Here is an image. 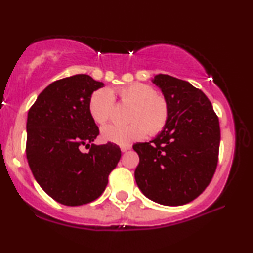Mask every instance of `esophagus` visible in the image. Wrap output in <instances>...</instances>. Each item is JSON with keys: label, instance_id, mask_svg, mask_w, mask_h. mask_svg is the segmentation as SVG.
Segmentation results:
<instances>
[{"label": "esophagus", "instance_id": "1", "mask_svg": "<svg viewBox=\"0 0 253 253\" xmlns=\"http://www.w3.org/2000/svg\"><path fill=\"white\" fill-rule=\"evenodd\" d=\"M121 149H122V152H127V151H129V149H130V146H129V145H128V146H122Z\"/></svg>", "mask_w": 253, "mask_h": 253}]
</instances>
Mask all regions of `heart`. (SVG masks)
<instances>
[{
	"label": "heart",
	"instance_id": "obj_1",
	"mask_svg": "<svg viewBox=\"0 0 253 253\" xmlns=\"http://www.w3.org/2000/svg\"><path fill=\"white\" fill-rule=\"evenodd\" d=\"M124 104L132 106L127 126L108 125L101 129V138L107 143L127 146L147 135H157L164 129L169 118V105L165 97L157 95L152 85L135 83L116 89ZM115 106L113 92L99 89L92 93L89 100V113L97 124L109 121Z\"/></svg>",
	"mask_w": 253,
	"mask_h": 253
}]
</instances>
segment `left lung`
<instances>
[{
    "label": "left lung",
    "mask_w": 253,
    "mask_h": 253,
    "mask_svg": "<svg viewBox=\"0 0 253 253\" xmlns=\"http://www.w3.org/2000/svg\"><path fill=\"white\" fill-rule=\"evenodd\" d=\"M153 83L169 101V118L153 140L132 146L139 156L135 179L149 200L176 207L202 194L215 173L219 118L209 98L187 81L160 74Z\"/></svg>",
    "instance_id": "8db88e82"
}]
</instances>
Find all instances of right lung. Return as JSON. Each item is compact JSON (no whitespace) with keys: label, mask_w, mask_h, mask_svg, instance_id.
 <instances>
[{"label":"right lung","mask_w":253,"mask_h":253,"mask_svg":"<svg viewBox=\"0 0 253 253\" xmlns=\"http://www.w3.org/2000/svg\"><path fill=\"white\" fill-rule=\"evenodd\" d=\"M104 84L75 75L49 84L32 105L27 122V158L36 181L46 194L68 207L99 198L121 160L116 144H90L99 128L89 113L93 91ZM87 144L88 153L80 147Z\"/></svg>","instance_id":"right-lung-1"}]
</instances>
